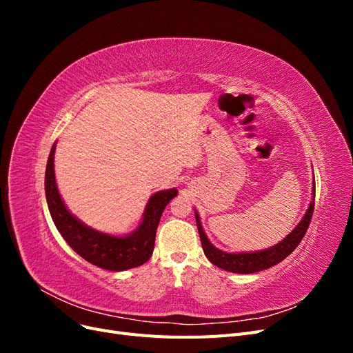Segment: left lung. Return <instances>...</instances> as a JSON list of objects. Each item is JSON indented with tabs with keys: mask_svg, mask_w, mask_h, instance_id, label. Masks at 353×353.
<instances>
[{
	"mask_svg": "<svg viewBox=\"0 0 353 353\" xmlns=\"http://www.w3.org/2000/svg\"><path fill=\"white\" fill-rule=\"evenodd\" d=\"M312 199L309 201V206L305 212L302 221L297 223L296 228L285 236L279 244H274L272 248L263 249V250H256V252H223L218 248H215L208 239L205 230L201 227V221L199 212L194 209L196 222H197V230L201 241L203 252H205L206 258L221 270H225L230 272L236 274H253L259 272L263 270H268L271 266L280 263L283 259H285L288 254H290L299 243L302 241L305 232L309 227V222H311L314 206H315V183L312 185Z\"/></svg>",
	"mask_w": 353,
	"mask_h": 353,
	"instance_id": "8db88e82",
	"label": "left lung"
}]
</instances>
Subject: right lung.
<instances>
[{
  "label": "right lung",
  "instance_id": "add662e5",
  "mask_svg": "<svg viewBox=\"0 0 353 353\" xmlns=\"http://www.w3.org/2000/svg\"><path fill=\"white\" fill-rule=\"evenodd\" d=\"M56 143L52 144L46 169V197L56 228L81 258L99 268L121 272L137 268L152 258L160 216L168 203L178 196L176 188L157 191L148 199L138 227L122 236L91 228L68 209L54 174Z\"/></svg>",
  "mask_w": 353,
  "mask_h": 353
}]
</instances>
